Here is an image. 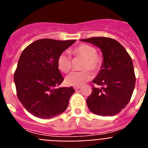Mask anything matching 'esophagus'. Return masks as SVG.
I'll use <instances>...</instances> for the list:
<instances>
[{"mask_svg":"<svg viewBox=\"0 0 148 148\" xmlns=\"http://www.w3.org/2000/svg\"><path fill=\"white\" fill-rule=\"evenodd\" d=\"M73 88L75 89V90H79V89L81 88V87H80V86H75V87H73Z\"/></svg>","mask_w":148,"mask_h":148,"instance_id":"1","label":"esophagus"}]
</instances>
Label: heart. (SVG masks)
I'll return each instance as SVG.
<instances>
[{"mask_svg": "<svg viewBox=\"0 0 148 148\" xmlns=\"http://www.w3.org/2000/svg\"><path fill=\"white\" fill-rule=\"evenodd\" d=\"M77 57L84 58L82 69L79 72H73L65 78L66 84L70 86H82L92 78V74L90 70L97 71L101 65V58L96 54V49L88 44H81L70 51ZM58 67L63 73H68L72 67V61L68 53H63L57 60Z\"/></svg>", "mask_w": 148, "mask_h": 148, "instance_id": "obj_1", "label": "heart"}]
</instances>
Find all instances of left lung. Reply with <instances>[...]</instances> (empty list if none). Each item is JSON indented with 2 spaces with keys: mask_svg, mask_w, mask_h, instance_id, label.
Wrapping results in <instances>:
<instances>
[{
  "mask_svg": "<svg viewBox=\"0 0 148 148\" xmlns=\"http://www.w3.org/2000/svg\"><path fill=\"white\" fill-rule=\"evenodd\" d=\"M99 47L103 56L102 64L92 83L87 104L94 114L113 116L125 108L135 87L136 76L130 55L121 44L110 38L96 37L82 39Z\"/></svg>",
  "mask_w": 148,
  "mask_h": 148,
  "instance_id": "1",
  "label": "left lung"
}]
</instances>
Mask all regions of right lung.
Instances as JSON below:
<instances>
[{
  "instance_id": "obj_1",
  "label": "right lung",
  "mask_w": 148,
  "mask_h": 148,
  "mask_svg": "<svg viewBox=\"0 0 148 148\" xmlns=\"http://www.w3.org/2000/svg\"><path fill=\"white\" fill-rule=\"evenodd\" d=\"M75 40L40 39L22 52L14 74L17 95L25 109L40 119L64 113L75 92L73 87H59L64 78L57 64L58 56Z\"/></svg>"
}]
</instances>
